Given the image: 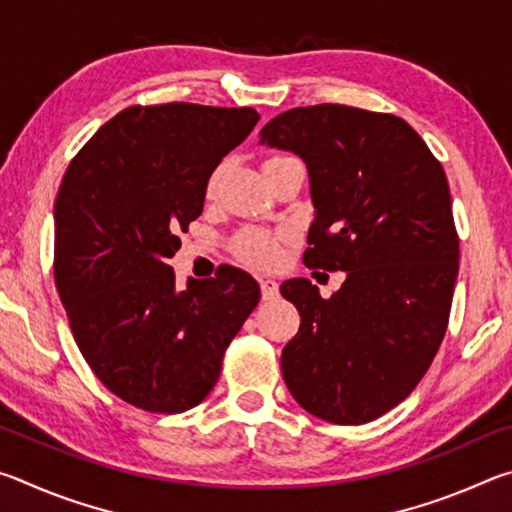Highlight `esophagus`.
I'll return each instance as SVG.
<instances>
[{
	"label": "esophagus",
	"mask_w": 512,
	"mask_h": 512,
	"mask_svg": "<svg viewBox=\"0 0 512 512\" xmlns=\"http://www.w3.org/2000/svg\"><path fill=\"white\" fill-rule=\"evenodd\" d=\"M259 289H262V298L264 300H273L277 293H280V287H277V282L271 280V277H266V280L259 282Z\"/></svg>",
	"instance_id": "34e87169"
}]
</instances>
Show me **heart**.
<instances>
[{
	"instance_id": "heart-1",
	"label": "heart",
	"mask_w": 512,
	"mask_h": 512,
	"mask_svg": "<svg viewBox=\"0 0 512 512\" xmlns=\"http://www.w3.org/2000/svg\"><path fill=\"white\" fill-rule=\"evenodd\" d=\"M284 155H271L266 162L280 160ZM291 241L289 230H264V228H244L232 239V250L241 262L255 268H275L284 259V248Z\"/></svg>"
}]
</instances>
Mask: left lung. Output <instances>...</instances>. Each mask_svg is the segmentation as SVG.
Masks as SVG:
<instances>
[{"label": "left lung", "instance_id": "obj_1", "mask_svg": "<svg viewBox=\"0 0 512 512\" xmlns=\"http://www.w3.org/2000/svg\"><path fill=\"white\" fill-rule=\"evenodd\" d=\"M264 142L307 164L305 264L345 271L332 298L309 280L282 284L300 314L282 377L316 418L370 422L411 395L447 332L458 235L443 164L402 117L343 103L282 112Z\"/></svg>", "mask_w": 512, "mask_h": 512}]
</instances>
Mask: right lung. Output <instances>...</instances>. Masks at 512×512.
<instances>
[{
	"instance_id": "right-lung-1",
	"label": "right lung",
	"mask_w": 512,
	"mask_h": 512,
	"mask_svg": "<svg viewBox=\"0 0 512 512\" xmlns=\"http://www.w3.org/2000/svg\"><path fill=\"white\" fill-rule=\"evenodd\" d=\"M255 108L131 106L74 155L60 183L54 280L83 359L110 393L151 413L201 404L259 284L225 266L176 291L167 259L203 212L216 164L246 140Z\"/></svg>"
}]
</instances>
